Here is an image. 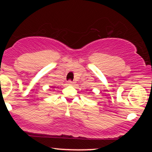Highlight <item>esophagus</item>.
Wrapping results in <instances>:
<instances>
[{"label": "esophagus", "instance_id": "34e87169", "mask_svg": "<svg viewBox=\"0 0 152 152\" xmlns=\"http://www.w3.org/2000/svg\"><path fill=\"white\" fill-rule=\"evenodd\" d=\"M73 83H74V82H72L71 81H67L66 84H67V85H72Z\"/></svg>", "mask_w": 152, "mask_h": 152}]
</instances>
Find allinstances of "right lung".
I'll return each instance as SVG.
<instances>
[{
  "label": "right lung",
  "mask_w": 152,
  "mask_h": 152,
  "mask_svg": "<svg viewBox=\"0 0 152 152\" xmlns=\"http://www.w3.org/2000/svg\"><path fill=\"white\" fill-rule=\"evenodd\" d=\"M54 89H55V87L53 86V91H55V90H54Z\"/></svg>",
  "instance_id": "right-lung-1"
}]
</instances>
